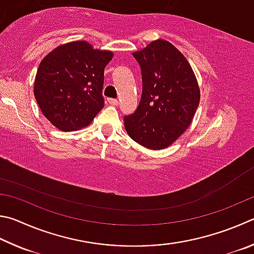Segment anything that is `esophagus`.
<instances>
[{
  "mask_svg": "<svg viewBox=\"0 0 254 254\" xmlns=\"http://www.w3.org/2000/svg\"><path fill=\"white\" fill-rule=\"evenodd\" d=\"M108 102H109L110 105H113V106H117L119 104V101L117 99H114V98H109Z\"/></svg>",
  "mask_w": 254,
  "mask_h": 254,
  "instance_id": "1",
  "label": "esophagus"
}]
</instances>
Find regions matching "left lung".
I'll return each mask as SVG.
<instances>
[{"label":"left lung","instance_id":"left-lung-1","mask_svg":"<svg viewBox=\"0 0 254 254\" xmlns=\"http://www.w3.org/2000/svg\"><path fill=\"white\" fill-rule=\"evenodd\" d=\"M143 79V93L132 115L125 116V129L146 148L172 145L193 120L201 92L192 66L166 40H155L132 53Z\"/></svg>","mask_w":254,"mask_h":254}]
</instances>
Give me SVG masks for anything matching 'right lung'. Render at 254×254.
I'll return each mask as SVG.
<instances>
[{
  "instance_id": "1",
  "label": "right lung",
  "mask_w": 254,
  "mask_h": 254,
  "mask_svg": "<svg viewBox=\"0 0 254 254\" xmlns=\"http://www.w3.org/2000/svg\"><path fill=\"white\" fill-rule=\"evenodd\" d=\"M113 52L98 50L87 41L61 44L40 62L34 97L42 114L64 131L90 124L105 105V66Z\"/></svg>"
}]
</instances>
